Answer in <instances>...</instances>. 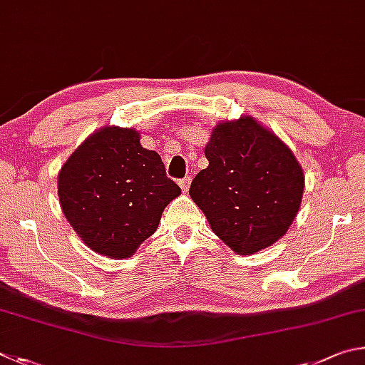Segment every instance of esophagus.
Masks as SVG:
<instances>
[{
  "label": "esophagus",
  "instance_id": "esophagus-1",
  "mask_svg": "<svg viewBox=\"0 0 365 365\" xmlns=\"http://www.w3.org/2000/svg\"><path fill=\"white\" fill-rule=\"evenodd\" d=\"M179 186H181L182 192H187L189 187H190V176H187V178H182V179H179Z\"/></svg>",
  "mask_w": 365,
  "mask_h": 365
}]
</instances>
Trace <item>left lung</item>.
Instances as JSON below:
<instances>
[{
	"mask_svg": "<svg viewBox=\"0 0 365 365\" xmlns=\"http://www.w3.org/2000/svg\"><path fill=\"white\" fill-rule=\"evenodd\" d=\"M208 166L189 194L213 232L240 255L277 242L298 213L304 175L276 134L252 117L215 128L205 147Z\"/></svg>",
	"mask_w": 365,
	"mask_h": 365,
	"instance_id": "1",
	"label": "left lung"
}]
</instances>
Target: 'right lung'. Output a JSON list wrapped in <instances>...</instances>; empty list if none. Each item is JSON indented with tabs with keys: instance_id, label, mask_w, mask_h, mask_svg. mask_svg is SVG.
<instances>
[{
	"instance_id": "obj_1",
	"label": "right lung",
	"mask_w": 365,
	"mask_h": 365,
	"mask_svg": "<svg viewBox=\"0 0 365 365\" xmlns=\"http://www.w3.org/2000/svg\"><path fill=\"white\" fill-rule=\"evenodd\" d=\"M62 212L96 253L128 258L157 231L165 207L181 194L157 152L139 133L106 126L62 166L57 181Z\"/></svg>"
}]
</instances>
